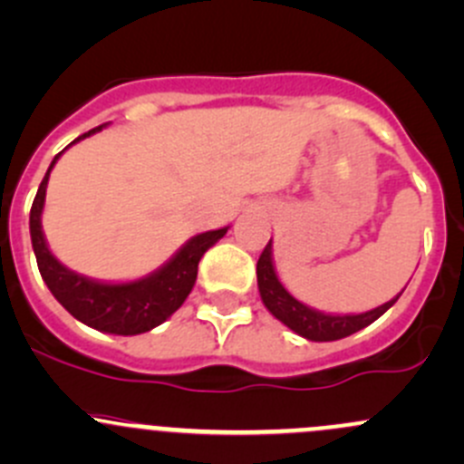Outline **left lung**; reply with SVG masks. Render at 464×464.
Here are the masks:
<instances>
[{"mask_svg": "<svg viewBox=\"0 0 464 464\" xmlns=\"http://www.w3.org/2000/svg\"><path fill=\"white\" fill-rule=\"evenodd\" d=\"M256 274H258L260 298L266 310L271 312V316H276L283 325H287L289 330L296 332L298 336L307 341H339L363 330L371 323H375L383 312L391 310L397 303V298L401 296V292H404L401 289L395 298L375 307V310L362 312V314H330V312H321L316 307H310L303 301H298L280 283L274 266V246H271V240L260 254Z\"/></svg>", "mask_w": 464, "mask_h": 464, "instance_id": "left-lung-1", "label": "left lung"}]
</instances>
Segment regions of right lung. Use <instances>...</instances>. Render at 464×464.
<instances>
[{"mask_svg": "<svg viewBox=\"0 0 464 464\" xmlns=\"http://www.w3.org/2000/svg\"><path fill=\"white\" fill-rule=\"evenodd\" d=\"M102 128L105 125L89 130L73 143L101 132ZM63 152L55 154L53 161H51L49 170H46L31 206V245L33 251H35L37 269H40L42 280L51 289L55 301L73 319L85 323L93 330L121 336H134L150 332L152 327L161 325L163 321L170 319L184 305L188 294L193 292L195 280H198L199 260H202V256L215 242L227 236L228 227L193 236L186 245L179 246V251L170 260L163 262L159 269L143 276V278L125 280V283H107V280H96L89 278V276L76 274V271L69 269L67 265H63L51 254L44 231H42L46 184H49L51 170L58 163V159L63 157Z\"/></svg>", "mask_w": 464, "mask_h": 464, "instance_id": "right-lung-1", "label": "right lung"}]
</instances>
